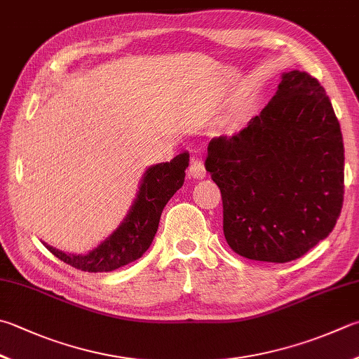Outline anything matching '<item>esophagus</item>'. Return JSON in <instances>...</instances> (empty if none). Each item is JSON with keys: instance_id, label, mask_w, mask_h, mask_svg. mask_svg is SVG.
I'll use <instances>...</instances> for the list:
<instances>
[{"instance_id": "obj_1", "label": "esophagus", "mask_w": 359, "mask_h": 359, "mask_svg": "<svg viewBox=\"0 0 359 359\" xmlns=\"http://www.w3.org/2000/svg\"><path fill=\"white\" fill-rule=\"evenodd\" d=\"M187 177L194 178V180H203L206 177V168H205V165H203L201 161L192 159L191 167L187 168Z\"/></svg>"}]
</instances>
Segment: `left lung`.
I'll use <instances>...</instances> for the list:
<instances>
[{"instance_id": "obj_1", "label": "left lung", "mask_w": 359, "mask_h": 359, "mask_svg": "<svg viewBox=\"0 0 359 359\" xmlns=\"http://www.w3.org/2000/svg\"><path fill=\"white\" fill-rule=\"evenodd\" d=\"M223 200V233L243 258L289 262L333 231L344 200L339 121L319 81L281 73L259 116L208 145Z\"/></svg>"}]
</instances>
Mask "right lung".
<instances>
[{"instance_id": "add662e5", "label": "right lung", "mask_w": 359, "mask_h": 359, "mask_svg": "<svg viewBox=\"0 0 359 359\" xmlns=\"http://www.w3.org/2000/svg\"><path fill=\"white\" fill-rule=\"evenodd\" d=\"M187 167V153L178 154L170 162L147 167L139 182L136 198L125 219L90 252L69 253L54 248L43 241L42 243L56 258L84 272H112L139 259L151 245L162 209L184 184Z\"/></svg>"}]
</instances>
